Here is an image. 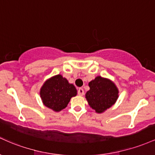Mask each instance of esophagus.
I'll list each match as a JSON object with an SVG mask.
<instances>
[{"label":"esophagus","mask_w":155,"mask_h":155,"mask_svg":"<svg viewBox=\"0 0 155 155\" xmlns=\"http://www.w3.org/2000/svg\"><path fill=\"white\" fill-rule=\"evenodd\" d=\"M78 95H80V96H83V95H84V90H83L82 88H78Z\"/></svg>","instance_id":"esophagus-1"}]
</instances>
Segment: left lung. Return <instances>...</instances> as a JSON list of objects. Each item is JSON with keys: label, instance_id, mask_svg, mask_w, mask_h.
<instances>
[{"label": "left lung", "instance_id": "left-lung-1", "mask_svg": "<svg viewBox=\"0 0 155 155\" xmlns=\"http://www.w3.org/2000/svg\"><path fill=\"white\" fill-rule=\"evenodd\" d=\"M88 86L90 90L86 92V98L90 107L99 114L110 107L119 97L116 85L100 76L89 82Z\"/></svg>", "mask_w": 155, "mask_h": 155}]
</instances>
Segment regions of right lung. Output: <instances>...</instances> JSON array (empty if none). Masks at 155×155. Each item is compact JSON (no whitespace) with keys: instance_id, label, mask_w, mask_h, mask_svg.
<instances>
[{"instance_id":"add662e5","label":"right lung","mask_w":155,"mask_h":155,"mask_svg":"<svg viewBox=\"0 0 155 155\" xmlns=\"http://www.w3.org/2000/svg\"><path fill=\"white\" fill-rule=\"evenodd\" d=\"M76 95L77 90L74 85L69 83L61 74L48 80L40 90L44 105L56 112L65 108L70 99Z\"/></svg>"}]
</instances>
